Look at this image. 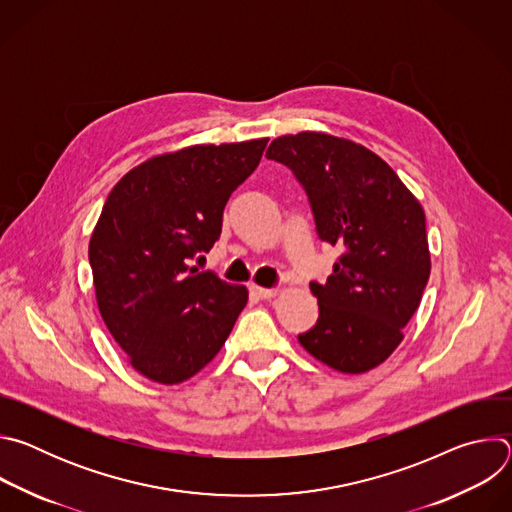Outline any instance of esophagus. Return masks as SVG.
Here are the masks:
<instances>
[{
	"instance_id": "obj_1",
	"label": "esophagus",
	"mask_w": 512,
	"mask_h": 512,
	"mask_svg": "<svg viewBox=\"0 0 512 512\" xmlns=\"http://www.w3.org/2000/svg\"><path fill=\"white\" fill-rule=\"evenodd\" d=\"M249 291H251V296L257 298V300H271V298L277 296L275 289H267V287H261V285H255V283L249 285Z\"/></svg>"
}]
</instances>
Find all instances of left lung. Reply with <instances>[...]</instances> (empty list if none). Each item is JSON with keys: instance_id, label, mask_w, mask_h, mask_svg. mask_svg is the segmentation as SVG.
Here are the masks:
<instances>
[{"instance_id": "8db88e82", "label": "left lung", "mask_w": 512, "mask_h": 512, "mask_svg": "<svg viewBox=\"0 0 512 512\" xmlns=\"http://www.w3.org/2000/svg\"><path fill=\"white\" fill-rule=\"evenodd\" d=\"M306 188L322 241L342 249L300 344L330 369L360 375L385 362L415 314L431 259L425 212L393 168L369 148L320 131L279 135L265 154Z\"/></svg>"}]
</instances>
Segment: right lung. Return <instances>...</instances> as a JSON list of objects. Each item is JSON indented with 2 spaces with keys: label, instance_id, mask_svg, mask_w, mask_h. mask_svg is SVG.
<instances>
[{
  "label": "right lung",
  "instance_id": "right-lung-1",
  "mask_svg": "<svg viewBox=\"0 0 512 512\" xmlns=\"http://www.w3.org/2000/svg\"><path fill=\"white\" fill-rule=\"evenodd\" d=\"M267 137L200 143L141 162L109 192L89 243L101 318L131 367L188 381L223 348L245 285L190 261L221 237L229 196L259 166Z\"/></svg>",
  "mask_w": 512,
  "mask_h": 512
}]
</instances>
